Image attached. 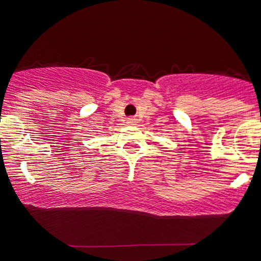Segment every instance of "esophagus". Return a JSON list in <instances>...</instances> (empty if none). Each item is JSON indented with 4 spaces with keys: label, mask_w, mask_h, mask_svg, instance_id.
<instances>
[{
    "label": "esophagus",
    "mask_w": 261,
    "mask_h": 261,
    "mask_svg": "<svg viewBox=\"0 0 261 261\" xmlns=\"http://www.w3.org/2000/svg\"><path fill=\"white\" fill-rule=\"evenodd\" d=\"M127 124L128 125H135V124H136V119H135V118H128L127 119Z\"/></svg>",
    "instance_id": "34e87169"
}]
</instances>
